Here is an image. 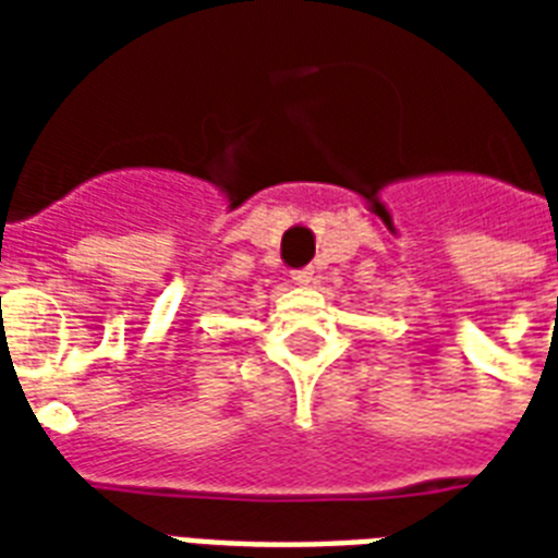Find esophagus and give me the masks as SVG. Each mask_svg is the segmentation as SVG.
I'll return each instance as SVG.
<instances>
[{"instance_id":"obj_1","label":"esophagus","mask_w":558,"mask_h":558,"mask_svg":"<svg viewBox=\"0 0 558 558\" xmlns=\"http://www.w3.org/2000/svg\"><path fill=\"white\" fill-rule=\"evenodd\" d=\"M313 275H315V271L310 269V266H306V269L292 271V280H295V283H310V280H313Z\"/></svg>"}]
</instances>
